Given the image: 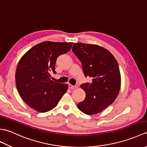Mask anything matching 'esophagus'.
Listing matches in <instances>:
<instances>
[{
	"label": "esophagus",
	"mask_w": 147,
	"mask_h": 147,
	"mask_svg": "<svg viewBox=\"0 0 147 147\" xmlns=\"http://www.w3.org/2000/svg\"><path fill=\"white\" fill-rule=\"evenodd\" d=\"M68 86H69V88H70V89H75V88H76L77 87H78V86H77V85H76V86H73V85H71V84H69V85H68Z\"/></svg>",
	"instance_id": "34e87169"
}]
</instances>
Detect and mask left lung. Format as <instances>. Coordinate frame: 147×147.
I'll list each match as a JSON object with an SVG mask.
<instances>
[{
  "label": "left lung",
  "instance_id": "8db88e82",
  "mask_svg": "<svg viewBox=\"0 0 147 147\" xmlns=\"http://www.w3.org/2000/svg\"><path fill=\"white\" fill-rule=\"evenodd\" d=\"M72 51L82 62L85 76L92 78L91 83L81 85L86 97L77 107L86 114H98L112 104L119 92L117 62L108 50L97 45L74 43Z\"/></svg>",
  "mask_w": 147,
  "mask_h": 147
}]
</instances>
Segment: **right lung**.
<instances>
[{"label":"right lung","instance_id":"obj_1","mask_svg":"<svg viewBox=\"0 0 147 147\" xmlns=\"http://www.w3.org/2000/svg\"><path fill=\"white\" fill-rule=\"evenodd\" d=\"M72 45V42H43L31 48L20 59L16 71V88L23 100L34 110H52L67 92V84L53 82L49 71L56 73L57 57L69 51Z\"/></svg>","mask_w":147,"mask_h":147}]
</instances>
